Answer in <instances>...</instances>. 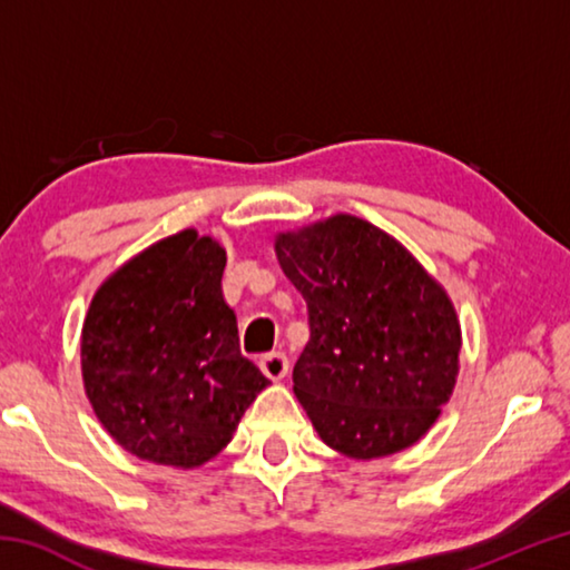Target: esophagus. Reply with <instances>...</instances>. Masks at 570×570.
Masks as SVG:
<instances>
[{
  "label": "esophagus",
  "instance_id": "1",
  "mask_svg": "<svg viewBox=\"0 0 570 570\" xmlns=\"http://www.w3.org/2000/svg\"><path fill=\"white\" fill-rule=\"evenodd\" d=\"M258 366H262V372L266 374L268 380L278 382V380H284V377H286V372H288V360H286V354H284V352H272V354L262 356V362H258Z\"/></svg>",
  "mask_w": 570,
  "mask_h": 570
}]
</instances>
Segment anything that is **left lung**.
Returning a JSON list of instances; mask_svg holds the SVG:
<instances>
[{
    "label": "left lung",
    "instance_id": "8db88e82",
    "mask_svg": "<svg viewBox=\"0 0 570 570\" xmlns=\"http://www.w3.org/2000/svg\"><path fill=\"white\" fill-rule=\"evenodd\" d=\"M308 308L294 394L326 445L354 460L414 445L460 370L450 296L400 240L336 214L274 240Z\"/></svg>",
    "mask_w": 570,
    "mask_h": 570
}]
</instances>
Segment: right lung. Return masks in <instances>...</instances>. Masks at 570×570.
Returning <instances> with one entry per match:
<instances>
[{
	"label": "right lung",
	"instance_id": "1",
	"mask_svg": "<svg viewBox=\"0 0 570 570\" xmlns=\"http://www.w3.org/2000/svg\"><path fill=\"white\" fill-rule=\"evenodd\" d=\"M224 266V246L186 228L132 256L92 296L80 342L85 392L135 458L204 465L268 387L240 354Z\"/></svg>",
	"mask_w": 570,
	"mask_h": 570
}]
</instances>
